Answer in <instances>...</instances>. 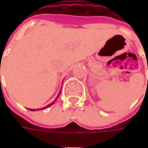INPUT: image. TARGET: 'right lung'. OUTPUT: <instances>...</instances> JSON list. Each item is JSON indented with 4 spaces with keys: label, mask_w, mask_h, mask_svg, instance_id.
I'll return each instance as SVG.
<instances>
[{
    "label": "right lung",
    "mask_w": 148,
    "mask_h": 148,
    "mask_svg": "<svg viewBox=\"0 0 148 148\" xmlns=\"http://www.w3.org/2000/svg\"><path fill=\"white\" fill-rule=\"evenodd\" d=\"M60 92H61V91H60ZM60 92H59V93H60ZM58 96H59V94H58ZM58 97H57V98L55 99V100H54L53 102H52V103H51V104H49V105H47V106H45V107H43V110H44V109H47V108H49V106H51V105H53L54 102H55V101L57 100V99H58ZM29 110H31V111H35V110H41V109H36V110H32V109H29Z\"/></svg>",
    "instance_id": "right-lung-1"
}]
</instances>
